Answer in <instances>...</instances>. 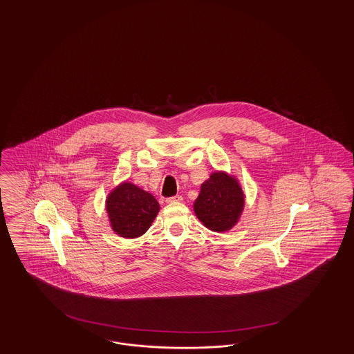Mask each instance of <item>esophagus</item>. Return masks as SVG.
<instances>
[{
    "label": "esophagus",
    "mask_w": 354,
    "mask_h": 354,
    "mask_svg": "<svg viewBox=\"0 0 354 354\" xmlns=\"http://www.w3.org/2000/svg\"><path fill=\"white\" fill-rule=\"evenodd\" d=\"M167 203H180L183 202V198L182 196H179V195H176V196H172V198H169L167 201H166Z\"/></svg>",
    "instance_id": "34e87169"
}]
</instances>
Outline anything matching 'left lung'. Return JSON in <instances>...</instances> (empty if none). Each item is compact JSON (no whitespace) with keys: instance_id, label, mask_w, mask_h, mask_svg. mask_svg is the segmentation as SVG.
<instances>
[{"instance_id":"8db88e82","label":"left lung","mask_w":354,"mask_h":354,"mask_svg":"<svg viewBox=\"0 0 354 354\" xmlns=\"http://www.w3.org/2000/svg\"><path fill=\"white\" fill-rule=\"evenodd\" d=\"M245 196L235 175L214 171L201 185L194 202V212L203 225L212 232H227L239 223Z\"/></svg>"}]
</instances>
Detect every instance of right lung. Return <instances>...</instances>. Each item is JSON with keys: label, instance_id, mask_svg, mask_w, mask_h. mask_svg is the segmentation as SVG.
Segmentation results:
<instances>
[{"label": "right lung", "instance_id": "right-lung-1", "mask_svg": "<svg viewBox=\"0 0 354 354\" xmlns=\"http://www.w3.org/2000/svg\"><path fill=\"white\" fill-rule=\"evenodd\" d=\"M104 203L110 228L124 239L143 235L160 211L155 196L127 180L115 185Z\"/></svg>", "mask_w": 354, "mask_h": 354}]
</instances>
